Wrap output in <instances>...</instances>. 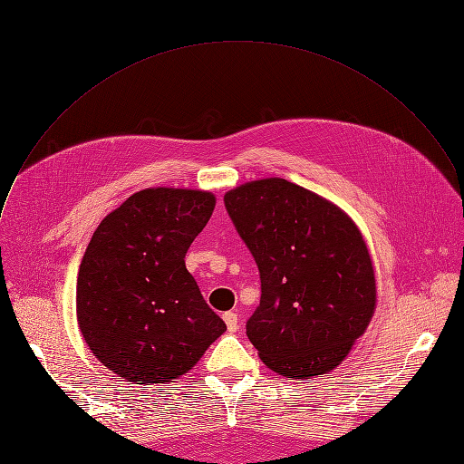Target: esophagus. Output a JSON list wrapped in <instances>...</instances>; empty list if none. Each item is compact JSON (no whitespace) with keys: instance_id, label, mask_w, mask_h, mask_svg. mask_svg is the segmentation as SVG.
<instances>
[{"instance_id":"1","label":"esophagus","mask_w":464,"mask_h":464,"mask_svg":"<svg viewBox=\"0 0 464 464\" xmlns=\"http://www.w3.org/2000/svg\"><path fill=\"white\" fill-rule=\"evenodd\" d=\"M224 321H226L229 332H237V328H238V315H237V314L226 312V314H224Z\"/></svg>"}]
</instances>
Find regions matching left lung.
I'll return each instance as SVG.
<instances>
[{"label":"left lung","instance_id":"8db88e82","mask_svg":"<svg viewBox=\"0 0 464 464\" xmlns=\"http://www.w3.org/2000/svg\"><path fill=\"white\" fill-rule=\"evenodd\" d=\"M224 203L261 277L246 335L276 373H328L375 310L373 265L358 227L342 208L285 179L242 184Z\"/></svg>","mask_w":464,"mask_h":464}]
</instances>
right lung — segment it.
I'll list each match as a JSON object with an SVG mask.
<instances>
[{
  "instance_id": "right-lung-1",
  "label": "right lung",
  "mask_w": 464,
  "mask_h": 464,
  "mask_svg": "<svg viewBox=\"0 0 464 464\" xmlns=\"http://www.w3.org/2000/svg\"><path fill=\"white\" fill-rule=\"evenodd\" d=\"M214 203L208 192L147 188L92 233L76 314L89 349L111 373L134 384L171 382L224 334L184 265Z\"/></svg>"
}]
</instances>
